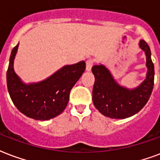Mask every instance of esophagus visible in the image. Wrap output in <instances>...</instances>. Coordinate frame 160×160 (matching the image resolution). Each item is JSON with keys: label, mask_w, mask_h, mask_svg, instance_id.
Instances as JSON below:
<instances>
[{"label": "esophagus", "mask_w": 160, "mask_h": 160, "mask_svg": "<svg viewBox=\"0 0 160 160\" xmlns=\"http://www.w3.org/2000/svg\"><path fill=\"white\" fill-rule=\"evenodd\" d=\"M94 60L92 58H89L86 60V70L87 71H90L91 69V67L93 66Z\"/></svg>", "instance_id": "34e87169"}]
</instances>
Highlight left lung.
Masks as SVG:
<instances>
[{
    "label": "left lung",
    "instance_id": "left-lung-1",
    "mask_svg": "<svg viewBox=\"0 0 160 160\" xmlns=\"http://www.w3.org/2000/svg\"><path fill=\"white\" fill-rule=\"evenodd\" d=\"M145 52L148 67L146 80L133 90H128L116 82L109 70L104 65H94L95 76L92 101L100 112L110 118L124 119L135 115L148 102L153 88L154 66L151 59L149 46L144 40L139 42Z\"/></svg>",
    "mask_w": 160,
    "mask_h": 160
}]
</instances>
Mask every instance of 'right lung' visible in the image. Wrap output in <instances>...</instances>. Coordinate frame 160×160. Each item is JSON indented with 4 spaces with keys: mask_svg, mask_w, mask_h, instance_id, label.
<instances>
[{
    "mask_svg": "<svg viewBox=\"0 0 160 160\" xmlns=\"http://www.w3.org/2000/svg\"><path fill=\"white\" fill-rule=\"evenodd\" d=\"M18 44L13 48L7 71L8 92L21 112L36 120H48L63 112L68 105L69 93L85 69L84 61L66 65L47 80L26 85L13 69Z\"/></svg>",
    "mask_w": 160,
    "mask_h": 160,
    "instance_id": "obj_1",
    "label": "right lung"
}]
</instances>
